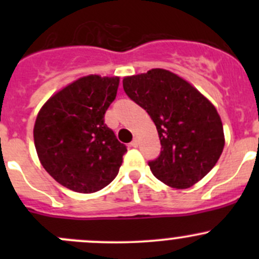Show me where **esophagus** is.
<instances>
[{"label": "esophagus", "mask_w": 259, "mask_h": 259, "mask_svg": "<svg viewBox=\"0 0 259 259\" xmlns=\"http://www.w3.org/2000/svg\"><path fill=\"white\" fill-rule=\"evenodd\" d=\"M138 145H139V140H138V138H134V140H133V142H132V146L137 148Z\"/></svg>", "instance_id": "1"}]
</instances>
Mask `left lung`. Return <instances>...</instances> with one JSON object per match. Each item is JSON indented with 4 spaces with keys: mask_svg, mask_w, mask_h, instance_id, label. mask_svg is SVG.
I'll list each match as a JSON object with an SVG mask.
<instances>
[{
    "mask_svg": "<svg viewBox=\"0 0 259 259\" xmlns=\"http://www.w3.org/2000/svg\"><path fill=\"white\" fill-rule=\"evenodd\" d=\"M126 95L150 115L160 139L159 158L149 161L164 184L187 189L202 180L223 151L224 132L215 106L174 72L151 69L125 76Z\"/></svg>",
    "mask_w": 259,
    "mask_h": 259,
    "instance_id": "8db88e82",
    "label": "left lung"
}]
</instances>
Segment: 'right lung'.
<instances>
[{"label":"right lung","mask_w":259,"mask_h":259,"mask_svg":"<svg viewBox=\"0 0 259 259\" xmlns=\"http://www.w3.org/2000/svg\"><path fill=\"white\" fill-rule=\"evenodd\" d=\"M120 77L88 75L55 93L33 126L40 163L57 183L77 193H95L119 173L126 146L104 124Z\"/></svg>","instance_id":"right-lung-1"}]
</instances>
